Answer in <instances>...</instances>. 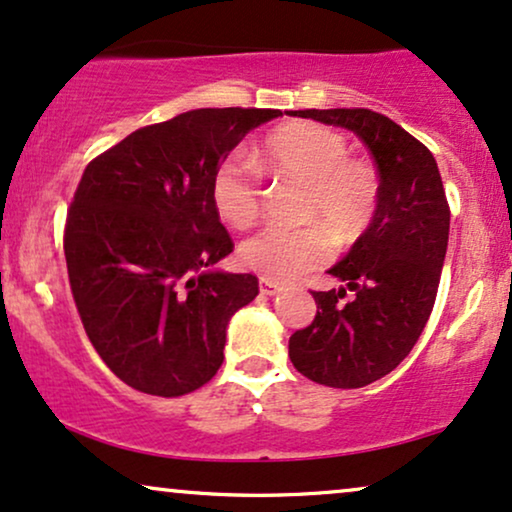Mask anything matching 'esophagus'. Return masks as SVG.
<instances>
[{"label":"esophagus","instance_id":"1","mask_svg":"<svg viewBox=\"0 0 512 512\" xmlns=\"http://www.w3.org/2000/svg\"><path fill=\"white\" fill-rule=\"evenodd\" d=\"M260 290H262V295H278L283 290V286H278V283H274V281H267V278H262L260 281Z\"/></svg>","mask_w":512,"mask_h":512}]
</instances>
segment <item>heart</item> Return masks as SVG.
I'll return each mask as SVG.
<instances>
[{
    "mask_svg": "<svg viewBox=\"0 0 512 512\" xmlns=\"http://www.w3.org/2000/svg\"><path fill=\"white\" fill-rule=\"evenodd\" d=\"M262 155L274 172L307 184L302 222L321 225L335 245L354 241L366 229L378 200V177L366 160L347 158L349 146L340 132L319 122H290L269 134ZM210 196L226 224L248 226L260 212L255 165L231 153L212 172ZM320 230L267 226L241 243V260L267 281H295L326 260L328 237Z\"/></svg>",
    "mask_w": 512,
    "mask_h": 512,
    "instance_id": "obj_1",
    "label": "heart"
}]
</instances>
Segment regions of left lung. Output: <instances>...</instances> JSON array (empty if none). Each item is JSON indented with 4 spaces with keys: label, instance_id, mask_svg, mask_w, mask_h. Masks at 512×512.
<instances>
[{
    "label": "left lung",
    "instance_id": "left-lung-1",
    "mask_svg": "<svg viewBox=\"0 0 512 512\" xmlns=\"http://www.w3.org/2000/svg\"><path fill=\"white\" fill-rule=\"evenodd\" d=\"M293 115L354 132L378 167L371 224L328 269L342 286L312 293L314 321L288 342L302 375L354 390L394 371L423 333L449 245V205L435 155L385 115L368 108Z\"/></svg>",
    "mask_w": 512,
    "mask_h": 512
}]
</instances>
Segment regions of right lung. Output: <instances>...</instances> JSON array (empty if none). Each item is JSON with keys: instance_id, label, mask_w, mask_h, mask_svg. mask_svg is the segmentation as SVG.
Listing matches in <instances>:
<instances>
[{"instance_id": "right-lung-1", "label": "right lung", "mask_w": 512, "mask_h": 512, "mask_svg": "<svg viewBox=\"0 0 512 512\" xmlns=\"http://www.w3.org/2000/svg\"><path fill=\"white\" fill-rule=\"evenodd\" d=\"M278 115L196 108L137 129L84 170L63 238L70 290L99 357L134 390L181 397L222 366L226 326L260 286L215 267L234 243L212 172Z\"/></svg>"}]
</instances>
